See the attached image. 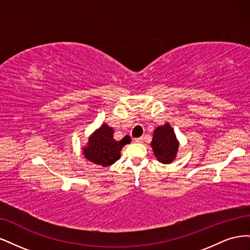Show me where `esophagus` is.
I'll return each instance as SVG.
<instances>
[{"instance_id":"esophagus-1","label":"esophagus","mask_w":250,"mask_h":250,"mask_svg":"<svg viewBox=\"0 0 250 250\" xmlns=\"http://www.w3.org/2000/svg\"><path fill=\"white\" fill-rule=\"evenodd\" d=\"M134 142H135V143H143V142H144V138H143V137H141V138H135V139H134Z\"/></svg>"}]
</instances>
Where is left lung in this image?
<instances>
[{"label":"left lung","instance_id":"8db88e82","mask_svg":"<svg viewBox=\"0 0 250 250\" xmlns=\"http://www.w3.org/2000/svg\"><path fill=\"white\" fill-rule=\"evenodd\" d=\"M151 147L161 163L170 164L175 158L178 150V142L173 128L169 124L157 127L154 130Z\"/></svg>","mask_w":250,"mask_h":250}]
</instances>
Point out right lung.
<instances>
[{
  "label": "right lung",
  "instance_id": "obj_1",
  "mask_svg": "<svg viewBox=\"0 0 250 250\" xmlns=\"http://www.w3.org/2000/svg\"><path fill=\"white\" fill-rule=\"evenodd\" d=\"M129 143V135H125L121 141H116L113 139L112 128L103 124L89 138L88 146L83 149V153L92 163L108 167L119 160L123 146Z\"/></svg>",
  "mask_w": 250,
  "mask_h": 250
}]
</instances>
